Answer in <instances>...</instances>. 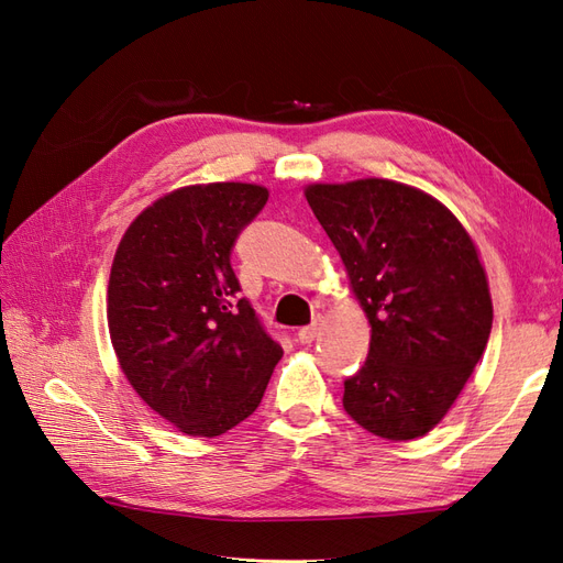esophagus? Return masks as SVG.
Instances as JSON below:
<instances>
[{
    "label": "esophagus",
    "mask_w": 563,
    "mask_h": 563,
    "mask_svg": "<svg viewBox=\"0 0 563 563\" xmlns=\"http://www.w3.org/2000/svg\"><path fill=\"white\" fill-rule=\"evenodd\" d=\"M317 333H319V323H312V327H305V329H300V331L296 333V338H298V343H300V345H310L312 340L317 338Z\"/></svg>",
    "instance_id": "esophagus-1"
}]
</instances>
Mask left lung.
I'll list each match as a JSON object with an SVG mask.
<instances>
[{
  "mask_svg": "<svg viewBox=\"0 0 563 563\" xmlns=\"http://www.w3.org/2000/svg\"><path fill=\"white\" fill-rule=\"evenodd\" d=\"M305 199L371 327L366 362L345 380V411L389 441L424 437L488 343L493 302L479 249L444 203L406 183H312Z\"/></svg>",
  "mask_w": 563,
  "mask_h": 563,
  "instance_id": "left-lung-1",
  "label": "left lung"
}]
</instances>
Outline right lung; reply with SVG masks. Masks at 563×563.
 <instances>
[{
    "label": "right lung",
    "mask_w": 563,
    "mask_h": 563,
    "mask_svg": "<svg viewBox=\"0 0 563 563\" xmlns=\"http://www.w3.org/2000/svg\"><path fill=\"white\" fill-rule=\"evenodd\" d=\"M269 192L187 185L135 216L117 246L108 329L139 397L190 437H220L258 408L284 350L261 327L230 265Z\"/></svg>",
    "instance_id": "right-lung-1"
}]
</instances>
